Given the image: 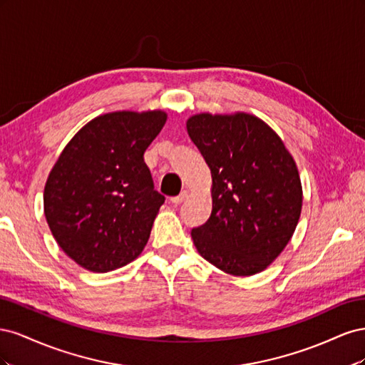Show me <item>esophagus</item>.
Returning a JSON list of instances; mask_svg holds the SVG:
<instances>
[{"mask_svg":"<svg viewBox=\"0 0 365 365\" xmlns=\"http://www.w3.org/2000/svg\"><path fill=\"white\" fill-rule=\"evenodd\" d=\"M187 197H189V190H184V192H181L178 196H173L172 197V204H175V205H178V204H181L182 201H185Z\"/></svg>","mask_w":365,"mask_h":365,"instance_id":"obj_1","label":"esophagus"}]
</instances>
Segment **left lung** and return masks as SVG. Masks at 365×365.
I'll return each instance as SVG.
<instances>
[{
    "label": "left lung",
    "instance_id": "8db88e82",
    "mask_svg": "<svg viewBox=\"0 0 365 365\" xmlns=\"http://www.w3.org/2000/svg\"><path fill=\"white\" fill-rule=\"evenodd\" d=\"M187 132L213 180L212 215L192 230L197 252L231 275L267 269L302 213V181L289 150L263 120L245 113L196 114Z\"/></svg>",
    "mask_w": 365,
    "mask_h": 365
}]
</instances>
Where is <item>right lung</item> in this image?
Here are the masks:
<instances>
[{
	"mask_svg": "<svg viewBox=\"0 0 365 365\" xmlns=\"http://www.w3.org/2000/svg\"><path fill=\"white\" fill-rule=\"evenodd\" d=\"M165 120L163 111L98 115L53 165L43 213L62 251L82 268H121L148 244L164 196L153 189L143 155Z\"/></svg>",
	"mask_w": 365,
	"mask_h": 365,
	"instance_id": "1",
	"label": "right lung"
}]
</instances>
